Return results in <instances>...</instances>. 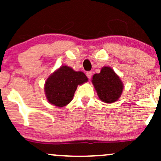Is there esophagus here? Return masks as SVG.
Listing matches in <instances>:
<instances>
[{
    "label": "esophagus",
    "mask_w": 161,
    "mask_h": 161,
    "mask_svg": "<svg viewBox=\"0 0 161 161\" xmlns=\"http://www.w3.org/2000/svg\"><path fill=\"white\" fill-rule=\"evenodd\" d=\"M86 75H87V78L91 79V77H92V72H91V71H88V72L86 73Z\"/></svg>",
    "instance_id": "34e87169"
}]
</instances>
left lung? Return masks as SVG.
<instances>
[{"label":"left lung","instance_id":"left-lung-1","mask_svg":"<svg viewBox=\"0 0 161 161\" xmlns=\"http://www.w3.org/2000/svg\"><path fill=\"white\" fill-rule=\"evenodd\" d=\"M91 82L99 99L105 103L117 101L123 91V82L110 67L102 68L99 74L93 75Z\"/></svg>","mask_w":161,"mask_h":161}]
</instances>
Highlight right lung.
Instances as JSON below:
<instances>
[{"label": "right lung", "mask_w": 161, "mask_h": 161, "mask_svg": "<svg viewBox=\"0 0 161 161\" xmlns=\"http://www.w3.org/2000/svg\"><path fill=\"white\" fill-rule=\"evenodd\" d=\"M87 81L88 79L82 71H75L67 65L61 66L45 81L44 88L46 98L55 106H66L74 99L78 85Z\"/></svg>", "instance_id": "add662e5"}]
</instances>
